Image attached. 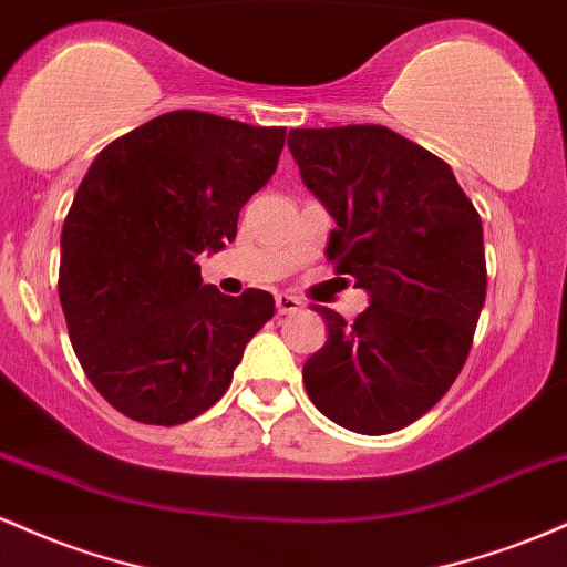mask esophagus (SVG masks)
Returning <instances> with one entry per match:
<instances>
[{"mask_svg": "<svg viewBox=\"0 0 567 567\" xmlns=\"http://www.w3.org/2000/svg\"><path fill=\"white\" fill-rule=\"evenodd\" d=\"M302 308V302L297 300V297H291V295H278L276 297V310H278V316H286V313H297V310Z\"/></svg>", "mask_w": 567, "mask_h": 567, "instance_id": "esophagus-1", "label": "esophagus"}]
</instances>
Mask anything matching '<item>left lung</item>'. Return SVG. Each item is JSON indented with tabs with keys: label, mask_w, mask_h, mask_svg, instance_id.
Masks as SVG:
<instances>
[{
	"label": "left lung",
	"mask_w": 567,
	"mask_h": 567,
	"mask_svg": "<svg viewBox=\"0 0 567 567\" xmlns=\"http://www.w3.org/2000/svg\"><path fill=\"white\" fill-rule=\"evenodd\" d=\"M289 150L337 227L327 257L369 308H316L329 337L305 361L310 402L355 434L415 423L455 383L487 291L482 219L453 168L383 125L297 128Z\"/></svg>",
	"instance_id": "1"
}]
</instances>
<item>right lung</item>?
Instances as JSON below:
<instances>
[{
    "mask_svg": "<svg viewBox=\"0 0 567 567\" xmlns=\"http://www.w3.org/2000/svg\"><path fill=\"white\" fill-rule=\"evenodd\" d=\"M286 128L161 114L99 152L61 233L59 297L87 380L131 421L179 425L219 402L276 313L262 289L203 284L200 251L235 240L276 174Z\"/></svg>",
    "mask_w": 567,
    "mask_h": 567,
    "instance_id": "obj_1",
    "label": "right lung"
}]
</instances>
